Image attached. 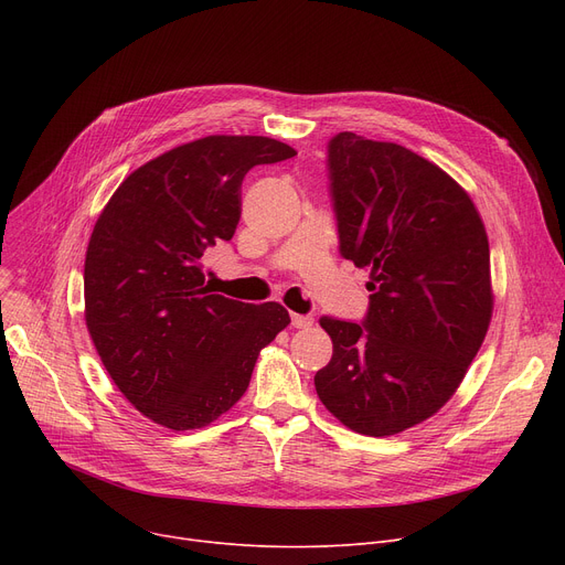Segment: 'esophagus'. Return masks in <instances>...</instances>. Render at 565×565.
<instances>
[{
	"label": "esophagus",
	"mask_w": 565,
	"mask_h": 565,
	"mask_svg": "<svg viewBox=\"0 0 565 565\" xmlns=\"http://www.w3.org/2000/svg\"><path fill=\"white\" fill-rule=\"evenodd\" d=\"M290 320H292V328H298V330H307V328H311V324H313V318L311 316H302V313H292Z\"/></svg>",
	"instance_id": "1"
}]
</instances>
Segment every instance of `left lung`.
<instances>
[{
  "label": "left lung",
  "instance_id": "left-lung-1",
  "mask_svg": "<svg viewBox=\"0 0 565 565\" xmlns=\"http://www.w3.org/2000/svg\"><path fill=\"white\" fill-rule=\"evenodd\" d=\"M341 254L369 270L362 324L320 318L332 360L313 377L350 430L390 437L447 405L488 334L494 295L483 220L454 178L394 141H330Z\"/></svg>",
  "mask_w": 565,
  "mask_h": 565
}]
</instances>
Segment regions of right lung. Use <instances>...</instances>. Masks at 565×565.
<instances>
[{"label":"right lung","instance_id":"right-lung-1","mask_svg":"<svg viewBox=\"0 0 565 565\" xmlns=\"http://www.w3.org/2000/svg\"><path fill=\"white\" fill-rule=\"evenodd\" d=\"M292 156L270 137H201L135 169L96 220L84 258L86 330L118 392L153 424L194 430L220 419L290 322L279 302L213 292L203 254L233 237L245 173Z\"/></svg>","mask_w":565,"mask_h":565}]
</instances>
